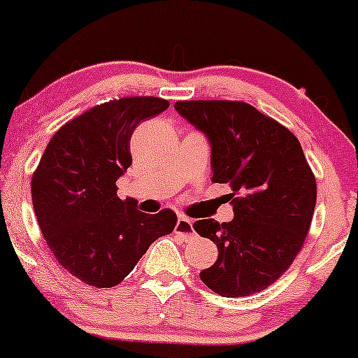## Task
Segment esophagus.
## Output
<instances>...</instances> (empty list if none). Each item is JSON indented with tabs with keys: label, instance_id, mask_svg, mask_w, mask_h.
<instances>
[{
	"label": "esophagus",
	"instance_id": "esophagus-1",
	"mask_svg": "<svg viewBox=\"0 0 358 358\" xmlns=\"http://www.w3.org/2000/svg\"><path fill=\"white\" fill-rule=\"evenodd\" d=\"M176 234H179L180 238L184 239V241H187L194 236V227H192V220H189L187 217H179L178 220V224H176L174 228Z\"/></svg>",
	"mask_w": 358,
	"mask_h": 358
}]
</instances>
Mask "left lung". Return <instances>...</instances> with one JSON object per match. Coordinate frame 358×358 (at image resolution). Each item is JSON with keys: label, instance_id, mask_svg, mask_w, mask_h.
Wrapping results in <instances>:
<instances>
[{"label": "left lung", "instance_id": "left-lung-1", "mask_svg": "<svg viewBox=\"0 0 358 358\" xmlns=\"http://www.w3.org/2000/svg\"><path fill=\"white\" fill-rule=\"evenodd\" d=\"M174 109L212 145L213 182L228 184L234 218L199 220L218 259L200 272L227 298L266 290L303 248L316 205V179L287 127L243 101H178Z\"/></svg>", "mask_w": 358, "mask_h": 358}]
</instances>
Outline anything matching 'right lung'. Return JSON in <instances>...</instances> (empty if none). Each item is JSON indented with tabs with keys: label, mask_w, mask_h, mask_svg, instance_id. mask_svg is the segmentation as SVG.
<instances>
[{
	"label": "right lung",
	"mask_w": 358,
	"mask_h": 358,
	"mask_svg": "<svg viewBox=\"0 0 358 358\" xmlns=\"http://www.w3.org/2000/svg\"><path fill=\"white\" fill-rule=\"evenodd\" d=\"M169 107L161 97L135 96L91 107L52 136L32 176L38 227L58 264L87 285L110 288L134 271L178 217L148 215L117 197V179L131 164L130 138L140 122Z\"/></svg>",
	"instance_id": "right-lung-1"
}]
</instances>
